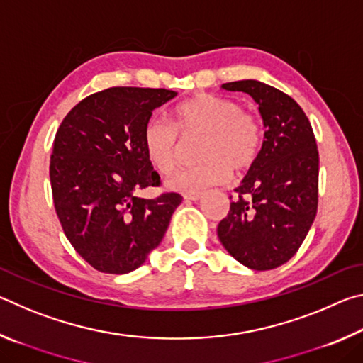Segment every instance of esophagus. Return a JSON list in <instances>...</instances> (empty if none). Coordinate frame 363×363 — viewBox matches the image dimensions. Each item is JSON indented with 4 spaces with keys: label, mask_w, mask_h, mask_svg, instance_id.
Wrapping results in <instances>:
<instances>
[{
    "label": "esophagus",
    "mask_w": 363,
    "mask_h": 363,
    "mask_svg": "<svg viewBox=\"0 0 363 363\" xmlns=\"http://www.w3.org/2000/svg\"><path fill=\"white\" fill-rule=\"evenodd\" d=\"M201 199V192H187L184 194V200L187 201H199Z\"/></svg>",
    "instance_id": "34e87169"
}]
</instances>
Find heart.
<instances>
[{
	"instance_id": "1",
	"label": "heart",
	"mask_w": 363,
	"mask_h": 363,
	"mask_svg": "<svg viewBox=\"0 0 363 363\" xmlns=\"http://www.w3.org/2000/svg\"><path fill=\"white\" fill-rule=\"evenodd\" d=\"M173 121L150 118L144 128V150L153 168L171 174L181 157V138L203 136L199 147L200 164L174 174L167 186L179 192H199L224 184L233 173L253 167L262 145V126L237 101L216 94H196L179 104Z\"/></svg>"
}]
</instances>
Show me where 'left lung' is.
I'll return each mask as SVG.
<instances>
[{
	"label": "left lung",
	"instance_id": "obj_1",
	"mask_svg": "<svg viewBox=\"0 0 363 363\" xmlns=\"http://www.w3.org/2000/svg\"><path fill=\"white\" fill-rule=\"evenodd\" d=\"M253 97L262 116V147L235 189L218 237L232 257L253 270L291 259L309 232L318 203V150L296 101L257 79L224 83Z\"/></svg>",
	"mask_w": 363,
	"mask_h": 363
}]
</instances>
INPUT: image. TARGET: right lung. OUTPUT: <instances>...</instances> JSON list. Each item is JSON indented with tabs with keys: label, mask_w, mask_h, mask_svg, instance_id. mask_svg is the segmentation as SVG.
<instances>
[{
	"label": "right lung",
	"mask_w": 363,
	"mask_h": 363,
	"mask_svg": "<svg viewBox=\"0 0 363 363\" xmlns=\"http://www.w3.org/2000/svg\"><path fill=\"white\" fill-rule=\"evenodd\" d=\"M176 91L108 88L73 107L54 139L49 177L65 237L106 274H128L163 240L179 194L138 196L160 176L144 150L152 112Z\"/></svg>",
	"instance_id": "obj_1"
}]
</instances>
